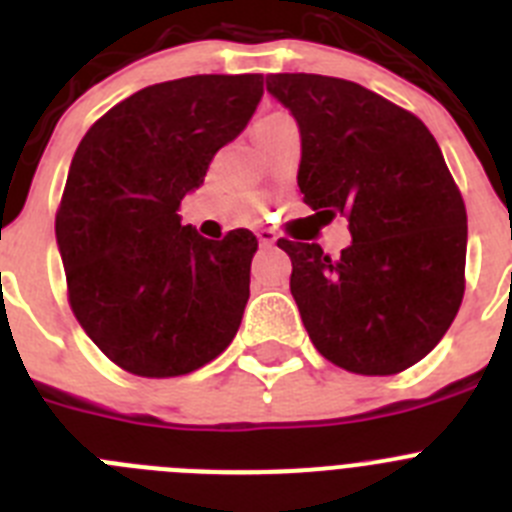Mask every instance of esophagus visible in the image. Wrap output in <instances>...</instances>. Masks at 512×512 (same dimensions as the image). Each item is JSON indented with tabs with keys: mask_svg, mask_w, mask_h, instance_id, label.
<instances>
[{
	"mask_svg": "<svg viewBox=\"0 0 512 512\" xmlns=\"http://www.w3.org/2000/svg\"><path fill=\"white\" fill-rule=\"evenodd\" d=\"M256 238H259L261 246H274L277 243V233L271 228H259L256 230Z\"/></svg>",
	"mask_w": 512,
	"mask_h": 512,
	"instance_id": "1",
	"label": "esophagus"
}]
</instances>
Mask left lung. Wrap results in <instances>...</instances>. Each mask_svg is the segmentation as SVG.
I'll return each instance as SVG.
<instances>
[{
    "label": "left lung",
    "instance_id": "1",
    "mask_svg": "<svg viewBox=\"0 0 512 512\" xmlns=\"http://www.w3.org/2000/svg\"><path fill=\"white\" fill-rule=\"evenodd\" d=\"M266 92L297 120V184L328 220L348 217L351 246L279 238L310 341L336 366L387 377L418 364L464 297L467 210L431 130L361 84L269 74Z\"/></svg>",
    "mask_w": 512,
    "mask_h": 512
}]
</instances>
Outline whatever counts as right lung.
Masks as SVG:
<instances>
[{
  "mask_svg": "<svg viewBox=\"0 0 512 512\" xmlns=\"http://www.w3.org/2000/svg\"><path fill=\"white\" fill-rule=\"evenodd\" d=\"M261 94V74L153 84L99 117L76 148L56 215L69 302L125 372L189 374L238 333L256 235L238 228L210 241L176 210Z\"/></svg>",
  "mask_w": 512,
  "mask_h": 512,
  "instance_id": "1",
  "label": "right lung"
}]
</instances>
